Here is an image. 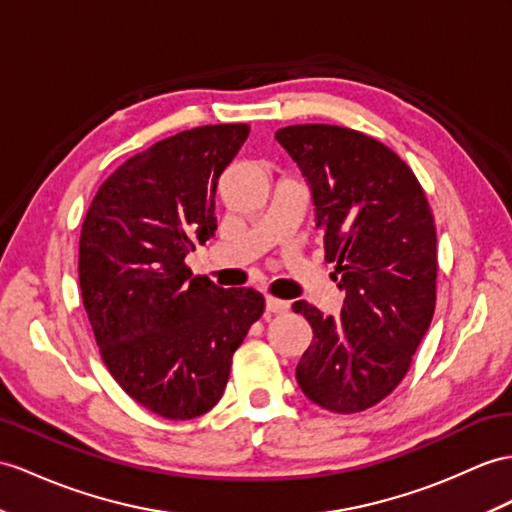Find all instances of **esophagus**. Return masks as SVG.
I'll list each match as a JSON object with an SVG mask.
<instances>
[{
    "instance_id": "34e87169",
    "label": "esophagus",
    "mask_w": 512,
    "mask_h": 512,
    "mask_svg": "<svg viewBox=\"0 0 512 512\" xmlns=\"http://www.w3.org/2000/svg\"><path fill=\"white\" fill-rule=\"evenodd\" d=\"M266 310L270 314H283V312L290 310V303L275 299V296H266Z\"/></svg>"
}]
</instances>
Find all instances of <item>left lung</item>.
I'll use <instances>...</instances> for the list:
<instances>
[{
	"mask_svg": "<svg viewBox=\"0 0 512 512\" xmlns=\"http://www.w3.org/2000/svg\"><path fill=\"white\" fill-rule=\"evenodd\" d=\"M275 139L310 185L325 259L344 292L340 316L292 307L314 338L296 364L303 395L353 414L408 373L436 305V227L417 176L377 139L342 126H285Z\"/></svg>",
	"mask_w": 512,
	"mask_h": 512,
	"instance_id": "obj_1",
	"label": "left lung"
}]
</instances>
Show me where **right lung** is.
<instances>
[{
  "instance_id": "obj_1",
  "label": "right lung",
  "mask_w": 512,
  "mask_h": 512,
  "mask_svg": "<svg viewBox=\"0 0 512 512\" xmlns=\"http://www.w3.org/2000/svg\"><path fill=\"white\" fill-rule=\"evenodd\" d=\"M251 133L185 130L122 163L82 222V303L115 382L150 412L196 419L220 401L235 349L264 314L253 288L192 277L185 257L216 233V187Z\"/></svg>"
}]
</instances>
